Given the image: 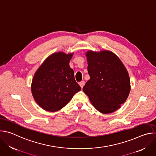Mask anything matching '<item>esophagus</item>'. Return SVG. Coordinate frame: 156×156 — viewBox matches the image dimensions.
I'll return each mask as SVG.
<instances>
[{"label": "esophagus", "mask_w": 156, "mask_h": 156, "mask_svg": "<svg viewBox=\"0 0 156 156\" xmlns=\"http://www.w3.org/2000/svg\"><path fill=\"white\" fill-rule=\"evenodd\" d=\"M79 84H80V86H81V88H83V87L84 86V81H80V83H79Z\"/></svg>", "instance_id": "obj_1"}]
</instances>
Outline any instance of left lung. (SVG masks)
<instances>
[{
    "mask_svg": "<svg viewBox=\"0 0 156 156\" xmlns=\"http://www.w3.org/2000/svg\"><path fill=\"white\" fill-rule=\"evenodd\" d=\"M87 71L90 76L83 87L93 106L102 114L117 110L130 91L128 72L113 52L88 51Z\"/></svg>",
    "mask_w": 156,
    "mask_h": 156,
    "instance_id": "1",
    "label": "left lung"
}]
</instances>
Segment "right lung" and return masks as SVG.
<instances>
[{"label":"right lung","mask_w":156,"mask_h":156,"mask_svg":"<svg viewBox=\"0 0 156 156\" xmlns=\"http://www.w3.org/2000/svg\"><path fill=\"white\" fill-rule=\"evenodd\" d=\"M72 55L73 54L54 53L36 71L31 92L36 102L43 109L50 112L61 109L81 90L69 65Z\"/></svg>","instance_id":"add662e5"}]
</instances>
